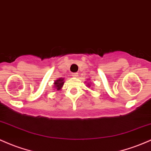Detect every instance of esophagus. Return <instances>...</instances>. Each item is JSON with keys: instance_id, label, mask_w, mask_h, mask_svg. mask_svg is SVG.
I'll use <instances>...</instances> for the list:
<instances>
[{"instance_id": "1", "label": "esophagus", "mask_w": 151, "mask_h": 151, "mask_svg": "<svg viewBox=\"0 0 151 151\" xmlns=\"http://www.w3.org/2000/svg\"><path fill=\"white\" fill-rule=\"evenodd\" d=\"M72 77H77V75H78V73H72Z\"/></svg>"}]
</instances>
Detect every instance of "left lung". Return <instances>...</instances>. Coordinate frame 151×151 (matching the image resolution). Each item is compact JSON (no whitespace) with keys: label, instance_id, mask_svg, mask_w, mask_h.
<instances>
[{"label":"left lung","instance_id":"obj_1","mask_svg":"<svg viewBox=\"0 0 151 151\" xmlns=\"http://www.w3.org/2000/svg\"><path fill=\"white\" fill-rule=\"evenodd\" d=\"M88 86H90V84H88Z\"/></svg>","mask_w":151,"mask_h":151}]
</instances>
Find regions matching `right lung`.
Here are the masks:
<instances>
[{
  "mask_svg": "<svg viewBox=\"0 0 151 151\" xmlns=\"http://www.w3.org/2000/svg\"><path fill=\"white\" fill-rule=\"evenodd\" d=\"M64 79L63 78H59L57 80L55 81V82H54V88L57 89V91L60 90L61 89H62L63 84H64Z\"/></svg>",
  "mask_w": 151,
  "mask_h": 151,
  "instance_id": "1",
  "label": "right lung"
}]
</instances>
